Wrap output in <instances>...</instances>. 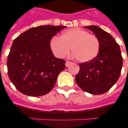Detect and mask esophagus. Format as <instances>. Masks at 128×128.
Masks as SVG:
<instances>
[{
  "label": "esophagus",
  "instance_id": "34e87169",
  "mask_svg": "<svg viewBox=\"0 0 128 128\" xmlns=\"http://www.w3.org/2000/svg\"><path fill=\"white\" fill-rule=\"evenodd\" d=\"M71 63H72V62H70V61H66V67H68V66H69L70 64H71Z\"/></svg>",
  "mask_w": 128,
  "mask_h": 128
}]
</instances>
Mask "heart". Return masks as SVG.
Here are the masks:
<instances>
[{
    "label": "heart",
    "mask_w": 128,
    "mask_h": 128,
    "mask_svg": "<svg viewBox=\"0 0 128 128\" xmlns=\"http://www.w3.org/2000/svg\"><path fill=\"white\" fill-rule=\"evenodd\" d=\"M50 46L56 57L63 58L70 52V48L76 59L80 62H88L98 56L100 41L95 35L80 28L65 31L60 38L54 37Z\"/></svg>",
    "instance_id": "b5f03b06"
}]
</instances>
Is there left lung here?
Masks as SVG:
<instances>
[{
  "mask_svg": "<svg viewBox=\"0 0 128 128\" xmlns=\"http://www.w3.org/2000/svg\"><path fill=\"white\" fill-rule=\"evenodd\" d=\"M85 28L97 36L100 50L94 60L79 64L80 71L75 80L84 92L95 95L102 94L116 84L120 76L123 64L121 50L115 39L100 27L89 26Z\"/></svg>",
  "mask_w": 128,
  "mask_h": 128,
  "instance_id": "1",
  "label": "left lung"
}]
</instances>
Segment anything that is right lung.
I'll list each match as a JSON object with an SVG mask.
<instances>
[{"label": "right lung", "mask_w": 128, "mask_h": 128, "mask_svg": "<svg viewBox=\"0 0 128 128\" xmlns=\"http://www.w3.org/2000/svg\"><path fill=\"white\" fill-rule=\"evenodd\" d=\"M64 26L34 27L14 40L7 58L8 75L19 92L30 96L48 94L56 84L66 61L56 58L50 43Z\"/></svg>", "instance_id": "right-lung-1"}]
</instances>
